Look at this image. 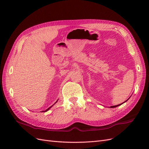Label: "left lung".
Returning <instances> with one entry per match:
<instances>
[{
	"label": "left lung",
	"mask_w": 149,
	"mask_h": 149,
	"mask_svg": "<svg viewBox=\"0 0 149 149\" xmlns=\"http://www.w3.org/2000/svg\"><path fill=\"white\" fill-rule=\"evenodd\" d=\"M128 100H129V99H128ZM128 100H126L125 102H126V101H127ZM125 102H124L123 103H124ZM123 103H122V104H123ZM122 104H118V105H116V106H111V108H114V107H118V106H120V105H121Z\"/></svg>",
	"instance_id": "obj_1"
}]
</instances>
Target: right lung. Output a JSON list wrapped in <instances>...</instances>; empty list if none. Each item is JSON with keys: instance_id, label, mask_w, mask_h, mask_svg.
<instances>
[{"instance_id": "obj_1", "label": "right lung", "mask_w": 149, "mask_h": 149, "mask_svg": "<svg viewBox=\"0 0 149 149\" xmlns=\"http://www.w3.org/2000/svg\"><path fill=\"white\" fill-rule=\"evenodd\" d=\"M56 102H55V103H56ZM52 107V106H51V107H49V108H48V109H47V110H45V111H42V112H47V111H48V110H49V109H50V108H51Z\"/></svg>"}]
</instances>
